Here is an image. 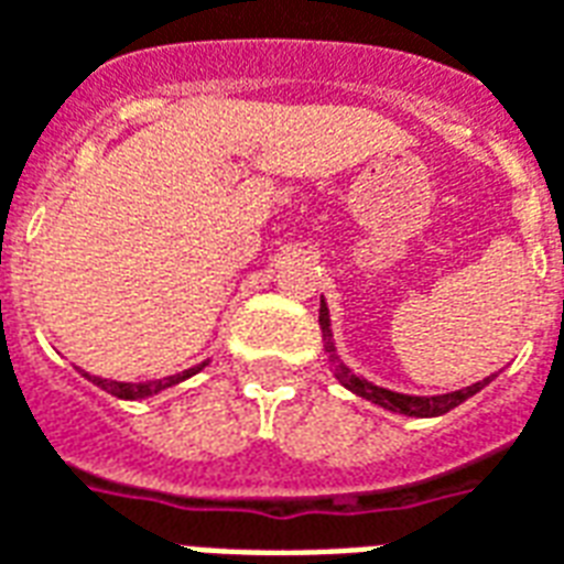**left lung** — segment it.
Wrapping results in <instances>:
<instances>
[{"label":"left lung","mask_w":564,"mask_h":564,"mask_svg":"<svg viewBox=\"0 0 564 564\" xmlns=\"http://www.w3.org/2000/svg\"><path fill=\"white\" fill-rule=\"evenodd\" d=\"M319 325H323L325 352H328V361H332V367L337 370V379H340L349 391H356L358 398L370 400V403H377L382 410L400 412V415H412V419H433V415H445V412H452L454 406H460L463 400H469L473 394H478V391L490 382V379H484V382H475V386L452 391V394H440V398H415V394L388 391V388H379L373 386V382H367V379L356 377V373L337 358L335 344H332V328H328V307H325V302H319Z\"/></svg>","instance_id":"obj_1"}]
</instances>
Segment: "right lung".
Masks as SVG:
<instances>
[{
  "label": "right lung",
  "instance_id": "right-lung-1",
  "mask_svg": "<svg viewBox=\"0 0 564 564\" xmlns=\"http://www.w3.org/2000/svg\"><path fill=\"white\" fill-rule=\"evenodd\" d=\"M203 367H206V361H203L199 367H191V370H185V373H176V377H166V379H154V382H110V379L89 377V373H86V379H91L95 386L104 388V391H110V394H116V398L140 400V398H152V394H158V391H164V388L176 386V382H182V379L194 377V373H199Z\"/></svg>",
  "mask_w": 564,
  "mask_h": 564
}]
</instances>
